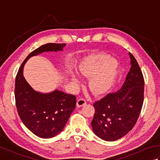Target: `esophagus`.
I'll use <instances>...</instances> for the list:
<instances>
[{"label":"esophagus","mask_w":160,"mask_h":160,"mask_svg":"<svg viewBox=\"0 0 160 160\" xmlns=\"http://www.w3.org/2000/svg\"><path fill=\"white\" fill-rule=\"evenodd\" d=\"M86 103H87V101L85 99H84V98H79V99H78L77 101V107H82L83 105H84Z\"/></svg>","instance_id":"esophagus-1"}]
</instances>
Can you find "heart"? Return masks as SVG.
<instances>
[{
  "label": "heart",
  "mask_w": 160,
  "mask_h": 160,
  "mask_svg": "<svg viewBox=\"0 0 160 160\" xmlns=\"http://www.w3.org/2000/svg\"><path fill=\"white\" fill-rule=\"evenodd\" d=\"M119 64L117 60L103 54L88 57L80 64V73L91 77L88 86L93 94L100 95L107 92L114 83L117 76ZM75 82H78L76 75L71 73Z\"/></svg>",
  "instance_id": "1"
}]
</instances>
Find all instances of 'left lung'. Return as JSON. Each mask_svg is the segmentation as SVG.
I'll list each match as a JSON object with an SVG mask.
<instances>
[{
	"label": "left lung",
	"mask_w": 160,
	"mask_h": 160,
	"mask_svg": "<svg viewBox=\"0 0 160 160\" xmlns=\"http://www.w3.org/2000/svg\"><path fill=\"white\" fill-rule=\"evenodd\" d=\"M131 67L122 88L93 103L91 126L94 133L106 141L124 136L136 124L144 102V80L135 57L129 53Z\"/></svg>",
	"instance_id": "1"
}]
</instances>
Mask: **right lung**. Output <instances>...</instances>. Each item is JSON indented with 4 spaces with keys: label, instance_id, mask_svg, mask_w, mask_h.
Segmentation results:
<instances>
[{
    "label": "right lung",
    "instance_id": "1",
    "mask_svg": "<svg viewBox=\"0 0 160 160\" xmlns=\"http://www.w3.org/2000/svg\"><path fill=\"white\" fill-rule=\"evenodd\" d=\"M65 43H48L30 53L16 76L14 95L20 120L30 131L42 138H51L62 131L76 108V97L58 90L43 94L36 92L22 75L23 67L30 57L44 52L62 51Z\"/></svg>",
    "mask_w": 160,
    "mask_h": 160
}]
</instances>
